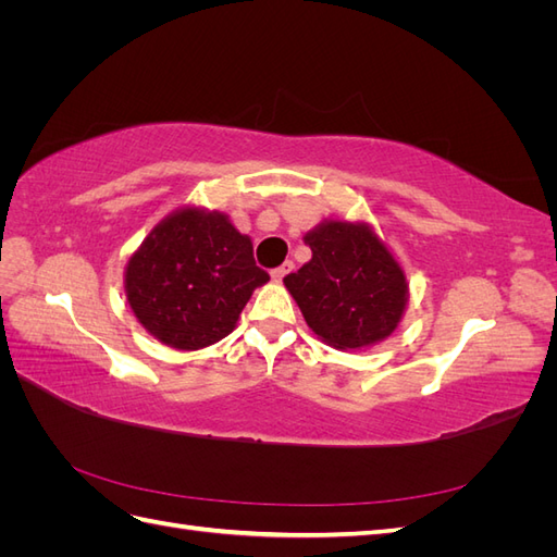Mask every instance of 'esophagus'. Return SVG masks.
I'll list each match as a JSON object with an SVG mask.
<instances>
[{
  "instance_id": "esophagus-1",
  "label": "esophagus",
  "mask_w": 557,
  "mask_h": 557,
  "mask_svg": "<svg viewBox=\"0 0 557 557\" xmlns=\"http://www.w3.org/2000/svg\"><path fill=\"white\" fill-rule=\"evenodd\" d=\"M293 269H295V262H293V260L283 262L281 267H276V269H274V272H272V278H274L276 283H281L285 276H288V274L293 272Z\"/></svg>"
}]
</instances>
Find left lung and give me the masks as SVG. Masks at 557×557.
Wrapping results in <instances>:
<instances>
[{"mask_svg":"<svg viewBox=\"0 0 557 557\" xmlns=\"http://www.w3.org/2000/svg\"><path fill=\"white\" fill-rule=\"evenodd\" d=\"M311 260L283 278L307 325L336 350L391 336L409 305L407 274L367 221L325 218L305 234Z\"/></svg>","mask_w":557,"mask_h":557,"instance_id":"1","label":"left lung"}]
</instances>
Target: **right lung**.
Segmentation results:
<instances>
[{
    "mask_svg": "<svg viewBox=\"0 0 557 557\" xmlns=\"http://www.w3.org/2000/svg\"><path fill=\"white\" fill-rule=\"evenodd\" d=\"M269 274L227 213L185 205L148 232L125 264V297L141 327L164 346L201 350L237 327Z\"/></svg>",
    "mask_w": 557,
    "mask_h": 557,
    "instance_id": "1",
    "label": "right lung"
}]
</instances>
